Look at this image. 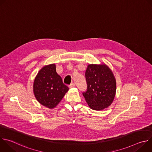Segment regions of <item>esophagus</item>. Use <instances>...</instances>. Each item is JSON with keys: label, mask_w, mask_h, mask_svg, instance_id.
<instances>
[{"label": "esophagus", "mask_w": 152, "mask_h": 152, "mask_svg": "<svg viewBox=\"0 0 152 152\" xmlns=\"http://www.w3.org/2000/svg\"><path fill=\"white\" fill-rule=\"evenodd\" d=\"M75 86V83H72L69 85V87H70V88H73V87H74Z\"/></svg>", "instance_id": "obj_1"}]
</instances>
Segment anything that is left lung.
<instances>
[{"mask_svg": "<svg viewBox=\"0 0 152 152\" xmlns=\"http://www.w3.org/2000/svg\"><path fill=\"white\" fill-rule=\"evenodd\" d=\"M87 89L82 93L91 109L103 110L113 103L116 92V80L106 64H89L85 72Z\"/></svg>", "mask_w": 152, "mask_h": 152, "instance_id": "left-lung-1", "label": "left lung"}]
</instances>
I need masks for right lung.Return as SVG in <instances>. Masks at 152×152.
I'll return each instance as SVG.
<instances>
[{
  "label": "right lung",
  "instance_id": "1",
  "mask_svg": "<svg viewBox=\"0 0 152 152\" xmlns=\"http://www.w3.org/2000/svg\"><path fill=\"white\" fill-rule=\"evenodd\" d=\"M34 93L38 102L50 109L54 108L69 88L56 71L55 64L43 67L35 78Z\"/></svg>",
  "mask_w": 152,
  "mask_h": 152
}]
</instances>
